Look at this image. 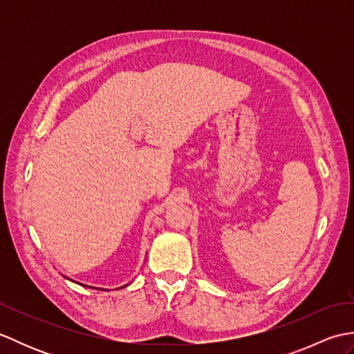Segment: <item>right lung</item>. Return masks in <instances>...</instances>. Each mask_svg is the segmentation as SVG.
Masks as SVG:
<instances>
[{
	"instance_id": "obj_1",
	"label": "right lung",
	"mask_w": 354,
	"mask_h": 354,
	"mask_svg": "<svg viewBox=\"0 0 354 354\" xmlns=\"http://www.w3.org/2000/svg\"><path fill=\"white\" fill-rule=\"evenodd\" d=\"M123 288H124V286H123Z\"/></svg>"
}]
</instances>
